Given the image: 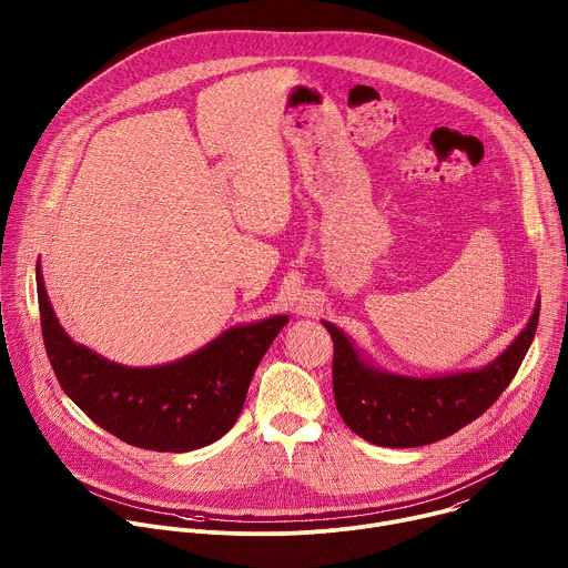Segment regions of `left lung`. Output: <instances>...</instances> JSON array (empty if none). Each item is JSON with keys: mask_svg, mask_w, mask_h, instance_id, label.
<instances>
[{"mask_svg": "<svg viewBox=\"0 0 568 568\" xmlns=\"http://www.w3.org/2000/svg\"><path fill=\"white\" fill-rule=\"evenodd\" d=\"M539 305L528 326L490 366L447 377H399L375 371L359 359L353 344L333 323L335 404L344 423L379 447H420L443 440L488 412L517 375L537 331Z\"/></svg>", "mask_w": 568, "mask_h": 568, "instance_id": "8db88e82", "label": "left lung"}]
</instances>
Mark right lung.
<instances>
[{"mask_svg": "<svg viewBox=\"0 0 568 568\" xmlns=\"http://www.w3.org/2000/svg\"><path fill=\"white\" fill-rule=\"evenodd\" d=\"M36 281L42 339L62 390L99 427L141 449L191 452L222 438L242 412L263 355L287 323V316H270L226 331L175 364L128 368L73 344L51 310L40 263Z\"/></svg>", "mask_w": 568, "mask_h": 568, "instance_id": "add662e5", "label": "right lung"}]
</instances>
